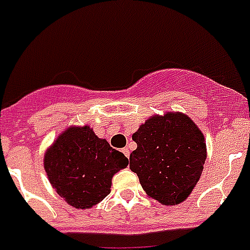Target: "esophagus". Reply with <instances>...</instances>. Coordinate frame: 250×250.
<instances>
[{
  "instance_id": "esophagus-1",
  "label": "esophagus",
  "mask_w": 250,
  "mask_h": 250,
  "mask_svg": "<svg viewBox=\"0 0 250 250\" xmlns=\"http://www.w3.org/2000/svg\"><path fill=\"white\" fill-rule=\"evenodd\" d=\"M122 152L125 153V156L127 157V158H129V153H131V152H129L128 148H123V149H122Z\"/></svg>"
}]
</instances>
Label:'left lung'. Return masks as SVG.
Wrapping results in <instances>:
<instances>
[{"instance_id": "8db88e82", "label": "left lung", "mask_w": 250, "mask_h": 250, "mask_svg": "<svg viewBox=\"0 0 250 250\" xmlns=\"http://www.w3.org/2000/svg\"><path fill=\"white\" fill-rule=\"evenodd\" d=\"M136 150L129 156L148 196L164 205L184 201L204 170L206 144L192 119L180 113L153 117L133 133Z\"/></svg>"}]
</instances>
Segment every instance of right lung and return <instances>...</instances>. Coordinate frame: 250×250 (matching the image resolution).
<instances>
[{"label": "right lung", "mask_w": 250, "mask_h": 250, "mask_svg": "<svg viewBox=\"0 0 250 250\" xmlns=\"http://www.w3.org/2000/svg\"><path fill=\"white\" fill-rule=\"evenodd\" d=\"M128 158L85 125L60 135L45 154L44 167L57 193L78 209L92 208L110 193L111 178Z\"/></svg>", "instance_id": "1"}]
</instances>
